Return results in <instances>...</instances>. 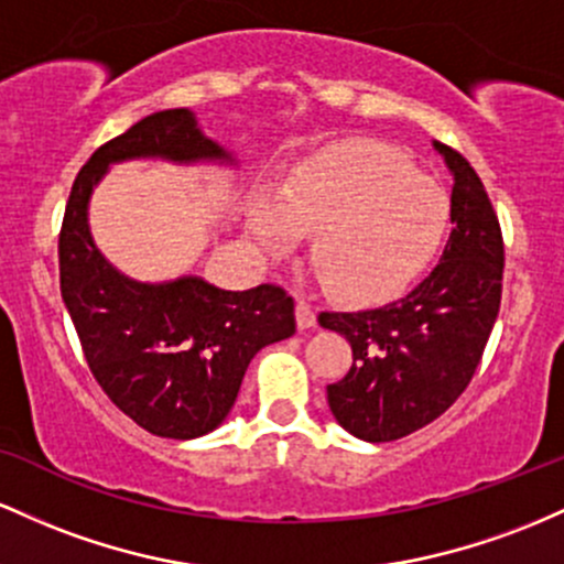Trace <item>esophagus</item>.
Here are the masks:
<instances>
[{
  "label": "esophagus",
  "mask_w": 564,
  "mask_h": 564,
  "mask_svg": "<svg viewBox=\"0 0 564 564\" xmlns=\"http://www.w3.org/2000/svg\"><path fill=\"white\" fill-rule=\"evenodd\" d=\"M295 325H299V330H312V327H316V312L308 303H295Z\"/></svg>",
  "instance_id": "1"
}]
</instances>
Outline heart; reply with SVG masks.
I'll list each match as a JSON object with an SVG mask.
<instances>
[{
  "label": "heart",
  "instance_id": "1",
  "mask_svg": "<svg viewBox=\"0 0 564 564\" xmlns=\"http://www.w3.org/2000/svg\"><path fill=\"white\" fill-rule=\"evenodd\" d=\"M451 197L400 151L357 143L301 164L280 194H258L250 234L288 258L314 234L312 261L340 301L378 303L408 290L445 242Z\"/></svg>",
  "mask_w": 564,
  "mask_h": 564
}]
</instances>
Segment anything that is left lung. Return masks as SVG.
Listing matches in <instances>:
<instances>
[{
    "instance_id": "obj_1",
    "label": "left lung",
    "mask_w": 564,
    "mask_h": 564,
    "mask_svg": "<svg viewBox=\"0 0 564 564\" xmlns=\"http://www.w3.org/2000/svg\"><path fill=\"white\" fill-rule=\"evenodd\" d=\"M453 175L451 239L419 288L367 312H322L344 335L354 362L327 386V404L346 432L391 442L440 419L464 394L501 306L503 239L474 167L434 141Z\"/></svg>"
}]
</instances>
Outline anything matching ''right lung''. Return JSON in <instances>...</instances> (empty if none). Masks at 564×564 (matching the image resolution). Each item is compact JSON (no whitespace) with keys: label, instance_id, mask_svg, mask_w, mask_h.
<instances>
[{"label":"right lung","instance_id":"1","mask_svg":"<svg viewBox=\"0 0 564 564\" xmlns=\"http://www.w3.org/2000/svg\"><path fill=\"white\" fill-rule=\"evenodd\" d=\"M130 160L229 167L237 160L202 132L194 111L151 113L79 170L58 239L61 295L95 381L145 432L194 440L231 413L250 359L295 333V306L276 284L239 293L192 274L138 282L113 269L87 215L111 164Z\"/></svg>","mask_w":564,"mask_h":564}]
</instances>
